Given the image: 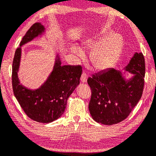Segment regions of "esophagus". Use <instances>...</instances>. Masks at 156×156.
<instances>
[{
    "label": "esophagus",
    "instance_id": "1",
    "mask_svg": "<svg viewBox=\"0 0 156 156\" xmlns=\"http://www.w3.org/2000/svg\"><path fill=\"white\" fill-rule=\"evenodd\" d=\"M87 75L85 74V73H82V74L81 76V78H80V80L82 82H86L87 80Z\"/></svg>",
    "mask_w": 156,
    "mask_h": 156
}]
</instances>
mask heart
I'll use <instances>...</instances> for the list:
<instances>
[{"mask_svg": "<svg viewBox=\"0 0 156 156\" xmlns=\"http://www.w3.org/2000/svg\"><path fill=\"white\" fill-rule=\"evenodd\" d=\"M86 48H93L89 60L97 70L110 68L116 63L122 50V40L116 34H102L87 39L83 43ZM72 52L77 59L84 57V53L77 46L72 47Z\"/></svg>", "mask_w": 156, "mask_h": 156, "instance_id": "obj_1", "label": "heart"}]
</instances>
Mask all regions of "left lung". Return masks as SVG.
<instances>
[{
	"label": "left lung",
	"instance_id": "left-lung-1",
	"mask_svg": "<svg viewBox=\"0 0 156 156\" xmlns=\"http://www.w3.org/2000/svg\"><path fill=\"white\" fill-rule=\"evenodd\" d=\"M133 76L126 80L120 70L109 68L88 78L90 87L88 105L93 119L105 125L125 120L141 99L144 87L145 64L142 53H135L124 68Z\"/></svg>",
	"mask_w": 156,
	"mask_h": 156
}]
</instances>
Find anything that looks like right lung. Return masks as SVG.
<instances>
[{
	"label": "right lung",
	"mask_w": 156,
	"mask_h": 156,
	"mask_svg": "<svg viewBox=\"0 0 156 156\" xmlns=\"http://www.w3.org/2000/svg\"><path fill=\"white\" fill-rule=\"evenodd\" d=\"M44 31L43 25L35 23L23 37L15 53L12 85L14 95L27 116L38 122L50 123L60 118L65 112L68 99L80 84L82 67L62 66L59 55H57L53 71L38 88L30 89L20 84L17 72L21 62V47L41 36Z\"/></svg>",
	"instance_id": "obj_1"
}]
</instances>
